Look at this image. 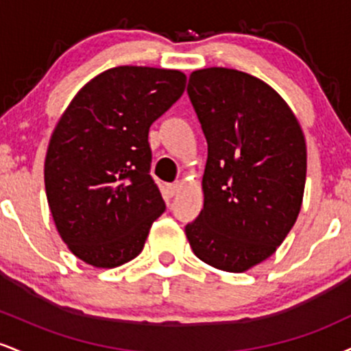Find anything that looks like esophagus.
Returning a JSON list of instances; mask_svg holds the SVG:
<instances>
[{
    "label": "esophagus",
    "instance_id": "34e87169",
    "mask_svg": "<svg viewBox=\"0 0 351 351\" xmlns=\"http://www.w3.org/2000/svg\"><path fill=\"white\" fill-rule=\"evenodd\" d=\"M180 188H181V184H180V183L168 184V186H167V193H168V196H170V198H173V196H175L176 193L180 191Z\"/></svg>",
    "mask_w": 351,
    "mask_h": 351
}]
</instances>
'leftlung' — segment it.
<instances>
[{"label":"left lung","mask_w":351,"mask_h":351,"mask_svg":"<svg viewBox=\"0 0 351 351\" xmlns=\"http://www.w3.org/2000/svg\"><path fill=\"white\" fill-rule=\"evenodd\" d=\"M188 95L208 142L204 204L184 232L203 263L244 272L284 243L304 198L307 147L291 107L264 80L208 67Z\"/></svg>","instance_id":"obj_1"}]
</instances>
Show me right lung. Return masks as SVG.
<instances>
[{"label":"right lung","instance_id":"1","mask_svg":"<svg viewBox=\"0 0 351 351\" xmlns=\"http://www.w3.org/2000/svg\"><path fill=\"white\" fill-rule=\"evenodd\" d=\"M186 75L156 67L108 69L77 92L44 162L47 203L71 252L119 267L142 252L165 211L150 176V125L183 95Z\"/></svg>","mask_w":351,"mask_h":351}]
</instances>
